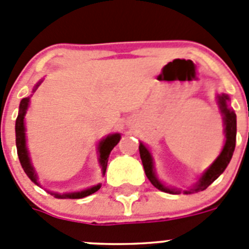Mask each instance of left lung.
Here are the masks:
<instances>
[{
  "mask_svg": "<svg viewBox=\"0 0 249 249\" xmlns=\"http://www.w3.org/2000/svg\"><path fill=\"white\" fill-rule=\"evenodd\" d=\"M227 100H230V98L225 94H222L221 97H218V103L219 107H221V111L225 115V133H226V142L225 146H223L222 151L219 154L218 158L216 159L211 166L208 167L203 175L201 176L200 181L196 185V187L189 190V191H185V194H192V192H198L203 191L211 185L219 175L222 174L226 170L227 165L230 163L232 155H233L234 146H236V133H237V120H236V114L233 110L227 108ZM139 151H140V158L142 161V166H144L145 174H146L147 178L150 180V182L155 186L156 189L160 190V191L167 192V194H180L178 191H175V190L169 189L165 185L160 182V181L156 178L155 172H154V163H152V158L151 154H150L149 150L146 149L145 145H142L140 142V146H139Z\"/></svg>",
  "mask_w": 249,
  "mask_h": 249,
  "instance_id": "8db88e82",
  "label": "left lung"
}]
</instances>
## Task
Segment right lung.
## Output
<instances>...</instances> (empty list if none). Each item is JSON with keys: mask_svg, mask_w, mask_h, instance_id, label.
<instances>
[{"mask_svg": "<svg viewBox=\"0 0 249 249\" xmlns=\"http://www.w3.org/2000/svg\"><path fill=\"white\" fill-rule=\"evenodd\" d=\"M38 87V86H37ZM36 87V88H37ZM28 104H30V98H23L21 100V104H19V113L17 119H16V146H17V155H18L19 162L22 165V169L24 170V172L27 174V176L31 178L35 183H37V178H36L35 170H33L32 165H31L30 158H28V151H27L26 147V134H24V114H26L27 108H28ZM120 140V134H113L110 136H107L105 139H103L99 142V162L102 165L103 174H105V170H107V165H108L109 155H110L111 150L114 149V146H116V144L119 142ZM100 189V185L93 186L90 189H87L84 191L79 192H69V194H63L58 195L53 194L57 198H83V197H87L89 195L97 192Z\"/></svg>", "mask_w": 249, "mask_h": 249, "instance_id": "add662e5", "label": "right lung"}]
</instances>
